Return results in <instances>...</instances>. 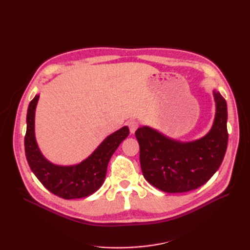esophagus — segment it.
Here are the masks:
<instances>
[{
  "mask_svg": "<svg viewBox=\"0 0 250 250\" xmlns=\"http://www.w3.org/2000/svg\"><path fill=\"white\" fill-rule=\"evenodd\" d=\"M128 127H129V130L131 133H134L135 131H137V129L139 128V123L138 121L135 120H131L128 122Z\"/></svg>",
  "mask_w": 250,
  "mask_h": 250,
  "instance_id": "obj_1",
  "label": "esophagus"
}]
</instances>
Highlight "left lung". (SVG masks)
Instances as JSON below:
<instances>
[{
  "mask_svg": "<svg viewBox=\"0 0 250 250\" xmlns=\"http://www.w3.org/2000/svg\"><path fill=\"white\" fill-rule=\"evenodd\" d=\"M213 95L215 120L210 130L201 139L179 142L148 126L135 131L143 175L158 190L167 193L195 190L220 167L229 141L228 105L217 90H213Z\"/></svg>",
  "mask_w": 250,
  "mask_h": 250,
  "instance_id": "left-lung-1",
  "label": "left lung"
}]
</instances>
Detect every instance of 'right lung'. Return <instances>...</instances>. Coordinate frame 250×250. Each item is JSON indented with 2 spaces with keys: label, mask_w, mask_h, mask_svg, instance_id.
<instances>
[{
  "label": "right lung",
  "mask_w": 250,
  "mask_h": 250,
  "mask_svg": "<svg viewBox=\"0 0 250 250\" xmlns=\"http://www.w3.org/2000/svg\"><path fill=\"white\" fill-rule=\"evenodd\" d=\"M40 96L30 102L27 111L25 152L34 175L48 190L63 199L83 198L99 190L106 175L113 152L129 134L127 126L109 134L84 161L72 166H58L42 155L35 139L34 119Z\"/></svg>",
  "instance_id": "add662e5"
}]
</instances>
